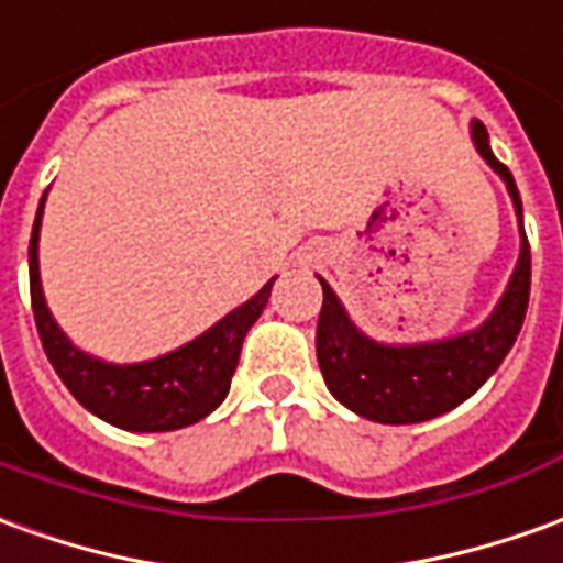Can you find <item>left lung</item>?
<instances>
[{
	"instance_id": "8db88e82",
	"label": "left lung",
	"mask_w": 563,
	"mask_h": 563,
	"mask_svg": "<svg viewBox=\"0 0 563 563\" xmlns=\"http://www.w3.org/2000/svg\"><path fill=\"white\" fill-rule=\"evenodd\" d=\"M473 143L478 155L500 173L521 225V255L512 280L506 286L500 305L478 329L430 344H380L353 325L332 286L320 277V372L338 402L356 411L360 418L377 423H420L445 415L466 402L500 368L521 332L530 298V243L521 219V198L509 167L494 158L482 121H473Z\"/></svg>"
}]
</instances>
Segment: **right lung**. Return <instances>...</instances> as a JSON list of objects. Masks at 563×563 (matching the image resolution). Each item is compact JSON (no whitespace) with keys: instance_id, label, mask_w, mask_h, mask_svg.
<instances>
[{"instance_id":"1","label":"right lung","mask_w":563,"mask_h":563,"mask_svg":"<svg viewBox=\"0 0 563 563\" xmlns=\"http://www.w3.org/2000/svg\"><path fill=\"white\" fill-rule=\"evenodd\" d=\"M42 207H45V195L38 200L33 238H30V298H33V317L42 347L48 353L54 372L66 384V390L90 415L131 432L183 430L225 402L231 377L241 360L243 338L268 305L274 280L265 283L246 305L231 310L213 329H207L203 335L179 350L133 365L103 363L73 347V341L63 335V329L54 322L45 305L42 277H38Z\"/></svg>"}]
</instances>
